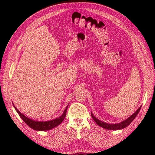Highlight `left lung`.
<instances>
[{
	"label": "left lung",
	"mask_w": 155,
	"mask_h": 155,
	"mask_svg": "<svg viewBox=\"0 0 155 155\" xmlns=\"http://www.w3.org/2000/svg\"><path fill=\"white\" fill-rule=\"evenodd\" d=\"M140 108H141V106L138 108L135 113H134L132 115H131V116H130V117L127 118L126 120L122 121L119 123H115V124H109V123H104V122L98 120L97 118L95 117L92 112L91 113L92 118H93V120L96 122V123L98 125V126H100L102 128H104L105 129H108V130H120V129H123V128H126L127 126H128V125L132 123V121L134 119V118H135V117L137 116L138 113H139Z\"/></svg>",
	"instance_id": "left-lung-1"
}]
</instances>
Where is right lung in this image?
<instances>
[{
  "label": "right lung",
  "mask_w": 155,
  "mask_h": 155,
  "mask_svg": "<svg viewBox=\"0 0 155 155\" xmlns=\"http://www.w3.org/2000/svg\"><path fill=\"white\" fill-rule=\"evenodd\" d=\"M13 105H14V104H13ZM68 107V105H67V107H66V108L63 112V113L62 114L61 116L57 118H55V119L51 120H47V121H37V120H32V119H31V118H29L27 117H26L25 115L22 114L14 105L15 109L16 110V112H17L18 114H19L20 117L22 118L23 121H24L29 127H31L33 130H38V131L48 130L52 129V128L56 127L58 126V125L60 124L64 119Z\"/></svg>",
  "instance_id": "right-lung-1"
}]
</instances>
